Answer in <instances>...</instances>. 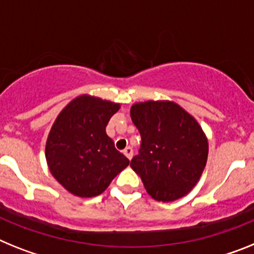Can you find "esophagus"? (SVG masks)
Returning a JSON list of instances; mask_svg holds the SVG:
<instances>
[{"mask_svg": "<svg viewBox=\"0 0 254 254\" xmlns=\"http://www.w3.org/2000/svg\"><path fill=\"white\" fill-rule=\"evenodd\" d=\"M124 154L129 158V160H131V158H133V148H131V147H127V148L124 149Z\"/></svg>", "mask_w": 254, "mask_h": 254, "instance_id": "esophagus-1", "label": "esophagus"}]
</instances>
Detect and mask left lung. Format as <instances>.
Masks as SVG:
<instances>
[{"label":"left lung","mask_w":254,"mask_h":254,"mask_svg":"<svg viewBox=\"0 0 254 254\" xmlns=\"http://www.w3.org/2000/svg\"><path fill=\"white\" fill-rule=\"evenodd\" d=\"M130 116L142 136L130 166L153 199L173 202L197 184L208 156V142L197 120L170 101L131 106Z\"/></svg>","instance_id":"8db88e82"}]
</instances>
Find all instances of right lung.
Masks as SVG:
<instances>
[{
    "label": "right lung",
    "mask_w": 254,
    "mask_h": 254,
    "mask_svg": "<svg viewBox=\"0 0 254 254\" xmlns=\"http://www.w3.org/2000/svg\"><path fill=\"white\" fill-rule=\"evenodd\" d=\"M119 109V103L83 94L66 106L51 127L46 143L48 167L74 195L96 197L129 165L106 134Z\"/></svg>",
    "instance_id": "1"
}]
</instances>
